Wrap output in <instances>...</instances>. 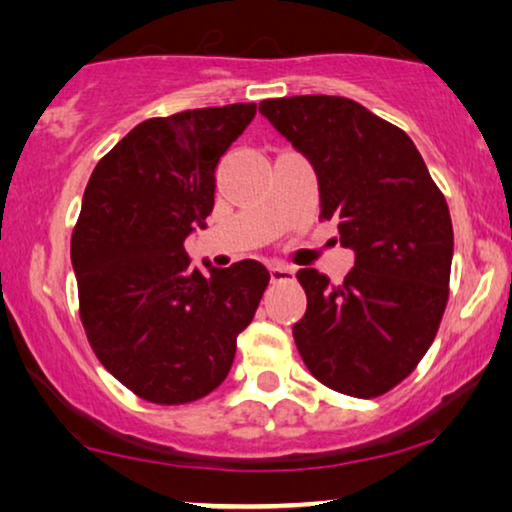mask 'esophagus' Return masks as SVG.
Returning a JSON list of instances; mask_svg holds the SVG:
<instances>
[{
	"instance_id": "1",
	"label": "esophagus",
	"mask_w": 512,
	"mask_h": 512,
	"mask_svg": "<svg viewBox=\"0 0 512 512\" xmlns=\"http://www.w3.org/2000/svg\"><path fill=\"white\" fill-rule=\"evenodd\" d=\"M293 275H296V270L289 268V265H270V279L275 284L289 282V279H293Z\"/></svg>"
}]
</instances>
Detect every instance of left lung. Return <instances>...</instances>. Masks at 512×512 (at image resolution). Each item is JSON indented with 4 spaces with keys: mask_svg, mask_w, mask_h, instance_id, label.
Listing matches in <instances>:
<instances>
[{
    "mask_svg": "<svg viewBox=\"0 0 512 512\" xmlns=\"http://www.w3.org/2000/svg\"><path fill=\"white\" fill-rule=\"evenodd\" d=\"M258 111L307 156L319 179V219L354 249L345 282L314 268L293 340L328 389L356 398L403 382L436 338L450 296L452 219L445 195L401 128L333 95L263 100Z\"/></svg>",
    "mask_w": 512,
    "mask_h": 512,
    "instance_id": "1",
    "label": "left lung"
}]
</instances>
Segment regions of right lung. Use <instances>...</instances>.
<instances>
[{
    "label": "right lung",
    "instance_id": "1",
    "mask_svg": "<svg viewBox=\"0 0 512 512\" xmlns=\"http://www.w3.org/2000/svg\"><path fill=\"white\" fill-rule=\"evenodd\" d=\"M256 104L191 109L132 128L90 174L72 233L88 342L123 387L181 405L226 380L270 272L191 268L184 240L214 207V170Z\"/></svg>",
    "mask_w": 512,
    "mask_h": 512
}]
</instances>
